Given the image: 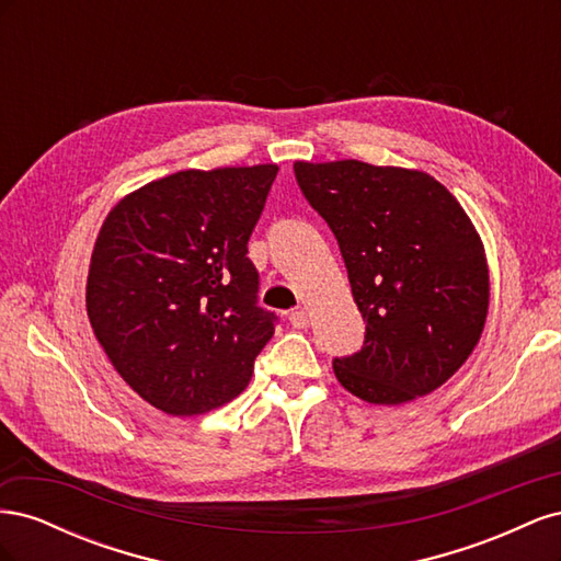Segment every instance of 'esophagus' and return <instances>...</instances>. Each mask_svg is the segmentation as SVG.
<instances>
[{"label":"esophagus","mask_w":561,"mask_h":561,"mask_svg":"<svg viewBox=\"0 0 561 561\" xmlns=\"http://www.w3.org/2000/svg\"><path fill=\"white\" fill-rule=\"evenodd\" d=\"M290 325H293L295 330H304V328H309V313L304 311V309H297V311H293V313H290Z\"/></svg>","instance_id":"obj_1"}]
</instances>
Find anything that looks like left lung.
Wrapping results in <instances>:
<instances>
[{
	"label": "left lung",
	"mask_w": 561,
	"mask_h": 561,
	"mask_svg": "<svg viewBox=\"0 0 561 561\" xmlns=\"http://www.w3.org/2000/svg\"><path fill=\"white\" fill-rule=\"evenodd\" d=\"M295 178L334 233L365 320L360 351L332 360L339 383L371 404L428 396L486 320L489 268L468 215L435 178L404 168L297 161Z\"/></svg>",
	"instance_id": "8db88e82"
}]
</instances>
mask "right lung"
<instances>
[{
    "label": "right lung",
    "instance_id": "right-lung-1",
    "mask_svg": "<svg viewBox=\"0 0 561 561\" xmlns=\"http://www.w3.org/2000/svg\"><path fill=\"white\" fill-rule=\"evenodd\" d=\"M278 168L182 171L118 201L93 248L87 309L122 379L173 416L206 414L250 383L278 316L248 257Z\"/></svg>",
    "mask_w": 561,
    "mask_h": 561
}]
</instances>
